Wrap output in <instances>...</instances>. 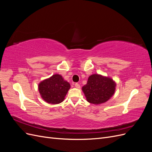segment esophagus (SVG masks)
<instances>
[{"label": "esophagus", "mask_w": 152, "mask_h": 152, "mask_svg": "<svg viewBox=\"0 0 152 152\" xmlns=\"http://www.w3.org/2000/svg\"><path fill=\"white\" fill-rule=\"evenodd\" d=\"M75 87L76 88H77V89H79L80 88V85H79V84H78V83H75Z\"/></svg>", "instance_id": "obj_1"}]
</instances>
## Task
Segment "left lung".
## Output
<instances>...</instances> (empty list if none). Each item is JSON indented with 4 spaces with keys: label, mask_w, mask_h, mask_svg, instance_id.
Listing matches in <instances>:
<instances>
[{
    "label": "left lung",
    "mask_w": 152,
    "mask_h": 152,
    "mask_svg": "<svg viewBox=\"0 0 152 152\" xmlns=\"http://www.w3.org/2000/svg\"><path fill=\"white\" fill-rule=\"evenodd\" d=\"M115 87V82L112 78L95 73L89 77L87 84L82 89L87 102L99 104L107 102L112 97Z\"/></svg>",
    "instance_id": "1"
}]
</instances>
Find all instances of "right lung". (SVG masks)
I'll list each match as a JSON object with an SVG mask.
<instances>
[{
	"label": "right lung",
	"instance_id": "right-lung-1",
	"mask_svg": "<svg viewBox=\"0 0 152 152\" xmlns=\"http://www.w3.org/2000/svg\"><path fill=\"white\" fill-rule=\"evenodd\" d=\"M39 93L45 102L50 104H59L65 99L70 84L59 74H54L39 84Z\"/></svg>",
	"mask_w": 152,
	"mask_h": 152
}]
</instances>
